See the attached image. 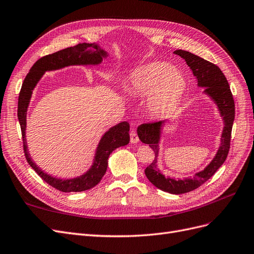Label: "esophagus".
Masks as SVG:
<instances>
[{"label":"esophagus","mask_w":254,"mask_h":254,"mask_svg":"<svg viewBox=\"0 0 254 254\" xmlns=\"http://www.w3.org/2000/svg\"><path fill=\"white\" fill-rule=\"evenodd\" d=\"M129 140H130V142H132V143H138L139 142V137H138L135 129H130Z\"/></svg>","instance_id":"1"}]
</instances>
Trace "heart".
Masks as SVG:
<instances>
[{
  "mask_svg": "<svg viewBox=\"0 0 254 254\" xmlns=\"http://www.w3.org/2000/svg\"><path fill=\"white\" fill-rule=\"evenodd\" d=\"M185 87L183 76L171 64L155 62L132 74L127 91L134 97H149L151 109L157 114H165L180 102Z\"/></svg>",
  "mask_w": 254,
  "mask_h": 254,
  "instance_id": "heart-1",
  "label": "heart"
}]
</instances>
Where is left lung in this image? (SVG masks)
I'll return each mask as SVG.
<instances>
[{"label": "left lung", "instance_id": "left-lung-1", "mask_svg": "<svg viewBox=\"0 0 254 254\" xmlns=\"http://www.w3.org/2000/svg\"><path fill=\"white\" fill-rule=\"evenodd\" d=\"M174 53L185 60L187 65L191 69L193 75L198 79V86L205 88L204 92L217 103L221 116L224 120L222 143L213 160L204 171L195 174L192 179L190 178V179L184 180H175L171 179V178H165L157 167V157L159 149L158 143L159 139H160L161 127L164 125L165 121L146 122V124H142L138 127L137 133L139 139L143 143L149 144L155 153L154 161L144 171L146 178L157 189L170 193L180 194L198 189L199 186L210 179L214 173L219 170L220 166L225 162V160H226L230 148L231 130L234 114H236V111H234L236 107H234V100L229 83L217 64L189 51L176 50Z\"/></svg>", "mask_w": 254, "mask_h": 254}]
</instances>
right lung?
I'll return each instance as SVG.
<instances>
[{"mask_svg": "<svg viewBox=\"0 0 254 254\" xmlns=\"http://www.w3.org/2000/svg\"><path fill=\"white\" fill-rule=\"evenodd\" d=\"M107 53L101 50L95 44L82 43L76 46L69 47L55 53L43 56L39 61H36L32 65L29 73L26 75L23 81L22 88L18 95L17 102V118L20 122L23 147L27 162L30 164L34 172L39 175L42 179L50 186L54 187L63 192H78L91 190L92 187L97 185L102 179L103 175L107 172L108 159L110 154L119 146L127 145L129 142V125L127 121L120 122L117 126L111 127L108 132L103 135L98 144L95 159L90 171L84 175L70 180L56 179L49 175L42 172L37 167L27 152L26 139H25V128H26V112L29 100L31 98L32 90L42 77L45 71H51L61 69L71 64H97L101 63L103 56Z\"/></svg>", "mask_w": 254, "mask_h": 254, "instance_id": "right-lung-1", "label": "right lung"}]
</instances>
